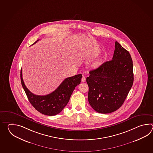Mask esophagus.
<instances>
[{
  "mask_svg": "<svg viewBox=\"0 0 153 153\" xmlns=\"http://www.w3.org/2000/svg\"><path fill=\"white\" fill-rule=\"evenodd\" d=\"M85 80H86V77L84 75H83L82 77V79H81V81H82V82H85Z\"/></svg>",
  "mask_w": 153,
  "mask_h": 153,
  "instance_id": "34e87169",
  "label": "esophagus"
}]
</instances>
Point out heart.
Instances as JSON below:
<instances>
[{
  "label": "heart",
  "mask_w": 153,
  "mask_h": 153,
  "mask_svg": "<svg viewBox=\"0 0 153 153\" xmlns=\"http://www.w3.org/2000/svg\"><path fill=\"white\" fill-rule=\"evenodd\" d=\"M101 60L100 59H97L92 63V66L93 68H97L98 67H99L100 65H101Z\"/></svg>",
  "instance_id": "1"
}]
</instances>
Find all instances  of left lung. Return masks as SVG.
<instances>
[{
	"label": "left lung",
	"instance_id": "1",
	"mask_svg": "<svg viewBox=\"0 0 153 153\" xmlns=\"http://www.w3.org/2000/svg\"><path fill=\"white\" fill-rule=\"evenodd\" d=\"M113 59L89 72L88 100L100 113H111L124 103L133 82V62L129 52L115 42Z\"/></svg>",
	"mask_w": 153,
	"mask_h": 153
}]
</instances>
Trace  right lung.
<instances>
[{"label": "right lung", "mask_w": 153, "mask_h": 153, "mask_svg": "<svg viewBox=\"0 0 153 153\" xmlns=\"http://www.w3.org/2000/svg\"><path fill=\"white\" fill-rule=\"evenodd\" d=\"M20 76L22 86L33 107L42 114L53 116L61 112L68 103L75 87L81 82L82 75L80 74L66 78L55 91L45 96L33 94L27 88L23 80L22 69Z\"/></svg>", "instance_id": "right-lung-1"}]
</instances>
